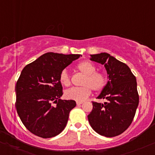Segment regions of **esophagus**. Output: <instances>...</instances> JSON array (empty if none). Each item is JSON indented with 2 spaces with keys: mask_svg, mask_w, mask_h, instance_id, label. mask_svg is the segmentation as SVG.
I'll list each match as a JSON object with an SVG mask.
<instances>
[{
  "mask_svg": "<svg viewBox=\"0 0 155 155\" xmlns=\"http://www.w3.org/2000/svg\"><path fill=\"white\" fill-rule=\"evenodd\" d=\"M83 104V102H76V104H77L78 106L81 105V104Z\"/></svg>",
  "mask_w": 155,
  "mask_h": 155,
  "instance_id": "obj_1",
  "label": "esophagus"
}]
</instances>
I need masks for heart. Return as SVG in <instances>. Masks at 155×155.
I'll list each match as a JSON object with an SVG mask.
<instances>
[{
	"label": "heart",
	"instance_id": "obj_1",
	"mask_svg": "<svg viewBox=\"0 0 155 155\" xmlns=\"http://www.w3.org/2000/svg\"><path fill=\"white\" fill-rule=\"evenodd\" d=\"M77 68L85 77L82 81L83 87H72L65 91L67 99L73 100L77 102H83L91 93V89L94 91H101L106 85V78L104 74L96 72V67L88 61H82L77 65ZM60 82L64 86L70 85V78L66 70H62L59 76Z\"/></svg>",
	"mask_w": 155,
	"mask_h": 155
}]
</instances>
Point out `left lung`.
Returning <instances> with one entry per match:
<instances>
[{"mask_svg": "<svg viewBox=\"0 0 155 155\" xmlns=\"http://www.w3.org/2000/svg\"><path fill=\"white\" fill-rule=\"evenodd\" d=\"M90 60L104 65L109 80L97 97L107 102L92 103L87 119L100 135H120L130 125L138 107L137 79L127 65L108 53L91 54Z\"/></svg>", "mask_w": 155, "mask_h": 155, "instance_id": "obj_1", "label": "left lung"}]
</instances>
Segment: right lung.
I'll list each match as a JSON object with an SVG mask.
<instances>
[{
	"label": "right lung",
	"mask_w": 155,
	"mask_h": 155,
	"mask_svg": "<svg viewBox=\"0 0 155 155\" xmlns=\"http://www.w3.org/2000/svg\"><path fill=\"white\" fill-rule=\"evenodd\" d=\"M81 54L47 52L21 71L15 85L17 113L25 127L42 138H51L63 131L73 100H61L63 94L59 76L64 69ZM52 102L57 105L53 107Z\"/></svg>",
	"instance_id": "obj_1"
}]
</instances>
